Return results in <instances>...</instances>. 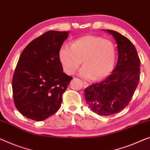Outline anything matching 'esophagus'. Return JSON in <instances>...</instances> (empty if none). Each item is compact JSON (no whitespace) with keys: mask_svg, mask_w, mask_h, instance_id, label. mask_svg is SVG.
Masks as SVG:
<instances>
[{"mask_svg":"<svg viewBox=\"0 0 150 150\" xmlns=\"http://www.w3.org/2000/svg\"><path fill=\"white\" fill-rule=\"evenodd\" d=\"M83 86L84 88H87V87L89 86V83H88L86 82H83Z\"/></svg>","mask_w":150,"mask_h":150,"instance_id":"34e87169","label":"esophagus"}]
</instances>
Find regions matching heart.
<instances>
[{
    "instance_id": "heart-1",
    "label": "heart",
    "mask_w": 150,
    "mask_h": 150,
    "mask_svg": "<svg viewBox=\"0 0 150 150\" xmlns=\"http://www.w3.org/2000/svg\"><path fill=\"white\" fill-rule=\"evenodd\" d=\"M59 59L69 75L75 73L83 62L79 75L86 79L100 80L112 72L115 64L116 50L112 42L97 35H85L75 40L59 50Z\"/></svg>"
}]
</instances>
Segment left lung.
I'll list each match as a JSON object with an SVG mask.
<instances>
[{
  "label": "left lung",
  "mask_w": 150,
  "mask_h": 150,
  "mask_svg": "<svg viewBox=\"0 0 150 150\" xmlns=\"http://www.w3.org/2000/svg\"><path fill=\"white\" fill-rule=\"evenodd\" d=\"M106 31L117 43V65L104 81L85 89L87 104L100 116H110L123 110L130 102L140 78V59L132 42L117 32Z\"/></svg>",
  "instance_id": "8db88e82"
}]
</instances>
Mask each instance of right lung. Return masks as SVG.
I'll return each mask as SVG.
<instances>
[{"label":"right lung","mask_w":150,"mask_h":150,"mask_svg":"<svg viewBox=\"0 0 150 150\" xmlns=\"http://www.w3.org/2000/svg\"><path fill=\"white\" fill-rule=\"evenodd\" d=\"M69 32L48 31L27 46L12 80L15 106L23 116L41 121L59 110L72 77L63 73L59 50Z\"/></svg>","instance_id":"add662e5"}]
</instances>
